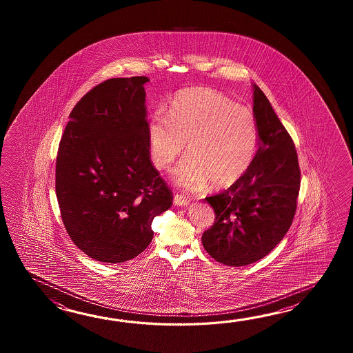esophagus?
<instances>
[{"label":"esophagus","instance_id":"1","mask_svg":"<svg viewBox=\"0 0 353 353\" xmlns=\"http://www.w3.org/2000/svg\"><path fill=\"white\" fill-rule=\"evenodd\" d=\"M174 204L179 205V207H185L189 204V199H187L184 195L175 194L174 195Z\"/></svg>","mask_w":353,"mask_h":353}]
</instances>
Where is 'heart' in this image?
<instances>
[{"label": "heart", "mask_w": 353, "mask_h": 353, "mask_svg": "<svg viewBox=\"0 0 353 353\" xmlns=\"http://www.w3.org/2000/svg\"><path fill=\"white\" fill-rule=\"evenodd\" d=\"M151 161L169 170L184 154L174 180L188 189L231 187L246 174L259 148L255 113L217 90L189 88L170 102L165 114L148 125Z\"/></svg>", "instance_id": "b5f03b06"}]
</instances>
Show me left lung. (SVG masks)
Here are the masks:
<instances>
[{
    "instance_id": "1",
    "label": "left lung",
    "mask_w": 353,
    "mask_h": 353,
    "mask_svg": "<svg viewBox=\"0 0 353 353\" xmlns=\"http://www.w3.org/2000/svg\"><path fill=\"white\" fill-rule=\"evenodd\" d=\"M254 113L260 143L252 164L227 190L205 198L216 221L203 233V246L228 266L256 263L272 251L293 223L299 195L295 145L256 84Z\"/></svg>"
}]
</instances>
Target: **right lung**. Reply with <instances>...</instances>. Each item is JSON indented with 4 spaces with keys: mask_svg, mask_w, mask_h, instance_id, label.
Returning <instances> with one entry per match:
<instances>
[{
    "mask_svg": "<svg viewBox=\"0 0 353 353\" xmlns=\"http://www.w3.org/2000/svg\"><path fill=\"white\" fill-rule=\"evenodd\" d=\"M112 78L84 94L69 114L55 166V190L69 237L85 255L119 263L150 245L152 219L173 193L152 165L143 84Z\"/></svg>",
    "mask_w": 353,
    "mask_h": 353,
    "instance_id": "add662e5",
    "label": "right lung"
}]
</instances>
